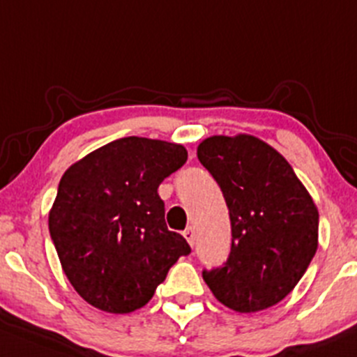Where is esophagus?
<instances>
[{
    "instance_id": "34e87169",
    "label": "esophagus",
    "mask_w": 357,
    "mask_h": 357,
    "mask_svg": "<svg viewBox=\"0 0 357 357\" xmlns=\"http://www.w3.org/2000/svg\"><path fill=\"white\" fill-rule=\"evenodd\" d=\"M184 236L189 242V245H195V229H192V227H188V229H185Z\"/></svg>"
}]
</instances>
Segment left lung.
<instances>
[{
	"label": "left lung",
	"instance_id": "1",
	"mask_svg": "<svg viewBox=\"0 0 357 357\" xmlns=\"http://www.w3.org/2000/svg\"><path fill=\"white\" fill-rule=\"evenodd\" d=\"M198 159L215 178L231 219V252L203 271L213 296L242 314L264 310L294 289L315 256L319 212L280 152L252 135L205 138Z\"/></svg>",
	"mask_w": 357,
	"mask_h": 357
}]
</instances>
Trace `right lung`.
Returning <instances> with one entry per match:
<instances>
[{
	"instance_id": "add662e5",
	"label": "right lung",
	"mask_w": 357,
	"mask_h": 357,
	"mask_svg": "<svg viewBox=\"0 0 357 357\" xmlns=\"http://www.w3.org/2000/svg\"><path fill=\"white\" fill-rule=\"evenodd\" d=\"M188 161L181 144L128 137L96 149L61 176L49 231L73 289L110 314H130L191 247L165 222L158 188Z\"/></svg>"
}]
</instances>
